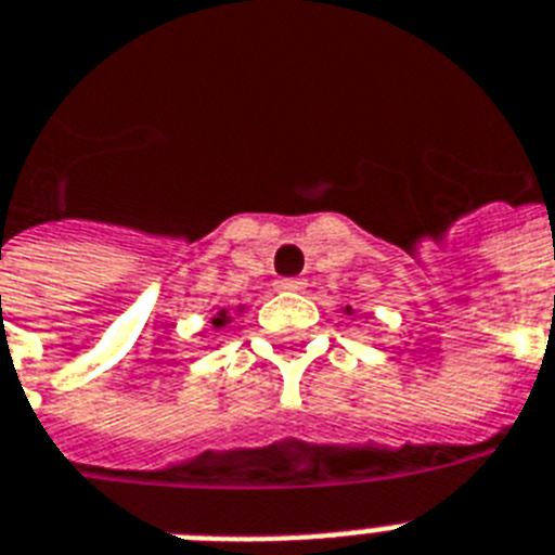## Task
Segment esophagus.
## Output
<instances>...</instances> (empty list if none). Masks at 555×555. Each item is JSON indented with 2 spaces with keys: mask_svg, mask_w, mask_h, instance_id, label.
I'll return each instance as SVG.
<instances>
[{
  "mask_svg": "<svg viewBox=\"0 0 555 555\" xmlns=\"http://www.w3.org/2000/svg\"><path fill=\"white\" fill-rule=\"evenodd\" d=\"M278 288H281V292H304L306 283L300 281V278H286V281L278 283Z\"/></svg>",
  "mask_w": 555,
  "mask_h": 555,
  "instance_id": "34e87169",
  "label": "esophagus"
}]
</instances>
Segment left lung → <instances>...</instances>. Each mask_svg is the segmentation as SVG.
<instances>
[{"instance_id":"obj_1","label":"left lung","mask_w":555,"mask_h":555,"mask_svg":"<svg viewBox=\"0 0 555 555\" xmlns=\"http://www.w3.org/2000/svg\"><path fill=\"white\" fill-rule=\"evenodd\" d=\"M343 314H349V318H354V309H351V306H346V309H343Z\"/></svg>"}]
</instances>
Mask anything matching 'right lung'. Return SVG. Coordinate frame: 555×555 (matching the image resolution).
<instances>
[{"label":"right lung","mask_w":555,"mask_h":555,"mask_svg":"<svg viewBox=\"0 0 555 555\" xmlns=\"http://www.w3.org/2000/svg\"><path fill=\"white\" fill-rule=\"evenodd\" d=\"M244 309H246V306H237L235 314H232V311H229V309H218L212 314V318H209V323H212V328H227L229 323H232V318H237V314H244Z\"/></svg>","instance_id":"obj_1"}]
</instances>
